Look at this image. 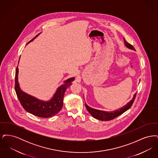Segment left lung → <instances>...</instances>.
<instances>
[{
  "label": "left lung",
  "mask_w": 158,
  "mask_h": 158,
  "mask_svg": "<svg viewBox=\"0 0 158 158\" xmlns=\"http://www.w3.org/2000/svg\"><path fill=\"white\" fill-rule=\"evenodd\" d=\"M124 42L126 47H127L128 48L135 51V48L133 47V46L128 43L126 41V40L124 39ZM135 96H136V93L134 94L133 97L131 99V100H130V102H128L126 105H124L123 107H121L120 108H118L117 110H115L112 111H105L99 110L89 106L86 104V102L85 104L87 110L89 111V113H90V115L94 118L98 119L99 120L109 121L117 117L118 116L120 115L123 113L126 112L127 110H128L133 104L135 99Z\"/></svg>",
  "instance_id": "8db88e82"
}]
</instances>
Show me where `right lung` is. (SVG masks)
Wrapping results in <instances>:
<instances>
[{
	"mask_svg": "<svg viewBox=\"0 0 158 158\" xmlns=\"http://www.w3.org/2000/svg\"><path fill=\"white\" fill-rule=\"evenodd\" d=\"M38 35L31 40L29 43L32 41ZM18 73L19 69L17 67L15 72V88L18 99L23 108L28 113L43 118L53 117L60 111L63 105V98L65 91L72 85V82L75 79V77H73L66 80L63 84L57 88L52 98L48 101H44L24 92L21 89L18 82Z\"/></svg>",
	"mask_w": 158,
	"mask_h": 158,
	"instance_id": "right-lung-1",
	"label": "right lung"
}]
</instances>
